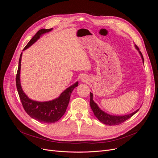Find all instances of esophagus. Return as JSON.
I'll use <instances>...</instances> for the list:
<instances>
[{
  "instance_id": "1",
  "label": "esophagus",
  "mask_w": 158,
  "mask_h": 158,
  "mask_svg": "<svg viewBox=\"0 0 158 158\" xmlns=\"http://www.w3.org/2000/svg\"><path fill=\"white\" fill-rule=\"evenodd\" d=\"M83 80H84V79H83Z\"/></svg>"
}]
</instances>
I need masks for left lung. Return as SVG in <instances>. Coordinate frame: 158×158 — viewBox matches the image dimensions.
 Returning a JSON list of instances; mask_svg holds the SVG:
<instances>
[{"instance_id":"1","label":"left lung","mask_w":158,"mask_h":158,"mask_svg":"<svg viewBox=\"0 0 158 158\" xmlns=\"http://www.w3.org/2000/svg\"><path fill=\"white\" fill-rule=\"evenodd\" d=\"M136 48L139 51V48L138 47L135 45ZM140 54L142 58V60L143 63L144 62V58H143L142 54L141 53V52L139 51ZM89 103H90V106L91 108H92V111L95 114V116L96 117L98 120L101 121L102 123H103L105 125H120V124L123 123L125 122V121H127V119L130 118L131 117H132L134 114H135L138 110H136V111H135L134 113L129 114H127V115H124V116H114V115H111V114H107L106 113L103 112V111H102L101 109L99 108V107L98 106V105L95 103L94 100H93V94L92 93L90 92V101H89Z\"/></svg>"}]
</instances>
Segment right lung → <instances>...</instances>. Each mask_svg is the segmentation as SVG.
<instances>
[{"label":"right lung","mask_w":158,"mask_h":158,"mask_svg":"<svg viewBox=\"0 0 158 158\" xmlns=\"http://www.w3.org/2000/svg\"><path fill=\"white\" fill-rule=\"evenodd\" d=\"M51 29H41L37 32L36 34L33 36L31 40L28 42L26 46L23 50H25L27 47L31 46L33 44L39 39L41 35L43 33L50 31ZM22 52L20 55V59H19L18 69L16 74V88L18 92L19 97L21 100L22 106L24 109L25 111L31 118L41 123H54L58 121L59 119L63 116L66 108L70 101V98L74 88L78 86V82H76L70 87L64 90L61 94L60 97L54 100L45 102H38L28 98L27 95L23 93L21 88V84L20 82V74L21 67V59Z\"/></svg>","instance_id":"add662e5"}]
</instances>
